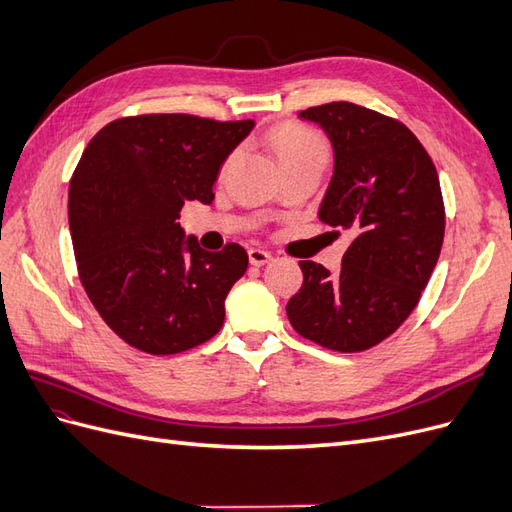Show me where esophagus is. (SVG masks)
<instances>
[{
	"label": "esophagus",
	"mask_w": 512,
	"mask_h": 512,
	"mask_svg": "<svg viewBox=\"0 0 512 512\" xmlns=\"http://www.w3.org/2000/svg\"><path fill=\"white\" fill-rule=\"evenodd\" d=\"M247 256H250V262H252L254 267L267 265V262L271 260V254L267 250H260V247H250V252H247Z\"/></svg>",
	"instance_id": "34e87169"
}]
</instances>
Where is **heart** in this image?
Masks as SVG:
<instances>
[{"label":"heart","mask_w":512,"mask_h":512,"mask_svg":"<svg viewBox=\"0 0 512 512\" xmlns=\"http://www.w3.org/2000/svg\"><path fill=\"white\" fill-rule=\"evenodd\" d=\"M271 145L284 168L312 160L327 162L329 158V147L324 138L312 128L301 126V123H284L282 128H277Z\"/></svg>","instance_id":"b5f03b06"}]
</instances>
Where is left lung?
<instances>
[{
	"label": "left lung",
	"instance_id": "8db88e82",
	"mask_svg": "<svg viewBox=\"0 0 512 512\" xmlns=\"http://www.w3.org/2000/svg\"><path fill=\"white\" fill-rule=\"evenodd\" d=\"M327 132L333 177L318 218L348 232L342 271L301 260L286 305L292 329L322 348L361 352L393 335L416 307L444 241V200L429 153L404 123L352 102L299 113Z\"/></svg>",
	"mask_w": 512,
	"mask_h": 512
}]
</instances>
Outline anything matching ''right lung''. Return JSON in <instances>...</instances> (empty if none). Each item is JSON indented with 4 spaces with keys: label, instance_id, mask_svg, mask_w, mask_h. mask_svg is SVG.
Instances as JSON below:
<instances>
[{
    "label": "right lung",
    "instance_id": "obj_1",
    "mask_svg": "<svg viewBox=\"0 0 512 512\" xmlns=\"http://www.w3.org/2000/svg\"><path fill=\"white\" fill-rule=\"evenodd\" d=\"M254 121L183 113L121 117L91 138L68 190L76 267L89 301L123 342L147 354L205 344L247 269L228 243L205 252L177 224L188 200L213 203L224 160Z\"/></svg>",
    "mask_w": 512,
    "mask_h": 512
}]
</instances>
